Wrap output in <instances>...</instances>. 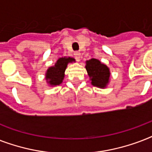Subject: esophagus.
<instances>
[{
    "label": "esophagus",
    "instance_id": "esophagus-1",
    "mask_svg": "<svg viewBox=\"0 0 152 152\" xmlns=\"http://www.w3.org/2000/svg\"><path fill=\"white\" fill-rule=\"evenodd\" d=\"M74 55H75V57H76V59L79 60L80 57V51H76V52L74 53Z\"/></svg>",
    "mask_w": 152,
    "mask_h": 152
}]
</instances>
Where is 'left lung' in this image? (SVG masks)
Returning a JSON list of instances; mask_svg holds the SVG:
<instances>
[{
    "mask_svg": "<svg viewBox=\"0 0 152 152\" xmlns=\"http://www.w3.org/2000/svg\"><path fill=\"white\" fill-rule=\"evenodd\" d=\"M86 69L90 76L92 85L99 88H105L109 82L110 71L106 65L102 64L97 59L87 61Z\"/></svg>",
    "mask_w": 152,
    "mask_h": 152,
    "instance_id": "left-lung-1",
    "label": "left lung"
}]
</instances>
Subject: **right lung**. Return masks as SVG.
<instances>
[{
	"label": "right lung",
	"mask_w": 152,
	"mask_h": 152,
	"mask_svg": "<svg viewBox=\"0 0 152 152\" xmlns=\"http://www.w3.org/2000/svg\"><path fill=\"white\" fill-rule=\"evenodd\" d=\"M75 61L72 57H61L57 60L54 66L50 67L46 72V80L50 85H59L61 83L64 76V71L69 62Z\"/></svg>",
	"instance_id": "1"
}]
</instances>
